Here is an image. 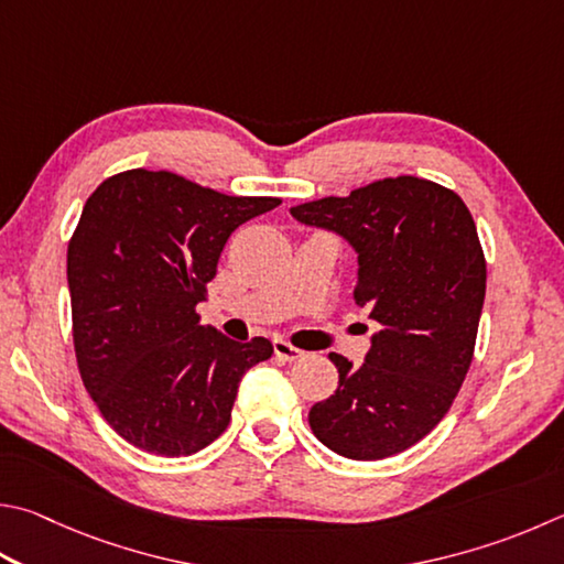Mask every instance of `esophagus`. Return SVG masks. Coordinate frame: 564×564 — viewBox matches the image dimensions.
Returning <instances> with one entry per match:
<instances>
[{
    "label": "esophagus",
    "mask_w": 564,
    "mask_h": 564,
    "mask_svg": "<svg viewBox=\"0 0 564 564\" xmlns=\"http://www.w3.org/2000/svg\"><path fill=\"white\" fill-rule=\"evenodd\" d=\"M273 352H275V357H279V360H285V362H293V360H299V357H303V350H299V347H293L291 343H285V340H273Z\"/></svg>",
    "instance_id": "obj_1"
}]
</instances>
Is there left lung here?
<instances>
[{"mask_svg": "<svg viewBox=\"0 0 564 564\" xmlns=\"http://www.w3.org/2000/svg\"><path fill=\"white\" fill-rule=\"evenodd\" d=\"M357 251L355 303L382 325L360 367L330 352L337 389L313 404V434L355 460L394 456L442 422L474 360L486 256L454 189L399 175L291 207Z\"/></svg>", "mask_w": 564, "mask_h": 564, "instance_id": "obj_1", "label": "left lung"}]
</instances>
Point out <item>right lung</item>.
<instances>
[{
  "label": "right lung",
  "instance_id": "add662e5",
  "mask_svg": "<svg viewBox=\"0 0 564 564\" xmlns=\"http://www.w3.org/2000/svg\"><path fill=\"white\" fill-rule=\"evenodd\" d=\"M279 197H229L175 172L126 170L98 184L68 241L80 380L116 432L158 456H189L229 426L241 377L269 360L199 323L224 243Z\"/></svg>",
  "mask_w": 564,
  "mask_h": 564
}]
</instances>
